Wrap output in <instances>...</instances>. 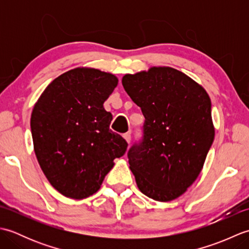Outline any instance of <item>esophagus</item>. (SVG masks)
Here are the masks:
<instances>
[{
  "mask_svg": "<svg viewBox=\"0 0 249 249\" xmlns=\"http://www.w3.org/2000/svg\"><path fill=\"white\" fill-rule=\"evenodd\" d=\"M123 137H124V139L126 140V142H127V143L129 144L130 143V139H131V135L129 133H126V134L123 135Z\"/></svg>",
  "mask_w": 249,
  "mask_h": 249,
  "instance_id": "34e87169",
  "label": "esophagus"
}]
</instances>
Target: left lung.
<instances>
[{"mask_svg": "<svg viewBox=\"0 0 249 249\" xmlns=\"http://www.w3.org/2000/svg\"><path fill=\"white\" fill-rule=\"evenodd\" d=\"M122 84L145 119L142 140L127 153L137 186L156 201L177 199L198 178L214 141L209 95L171 67L128 73Z\"/></svg>", "mask_w": 249, "mask_h": 249, "instance_id": "1", "label": "left lung"}]
</instances>
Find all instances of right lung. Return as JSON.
Masks as SVG:
<instances>
[{"mask_svg": "<svg viewBox=\"0 0 249 249\" xmlns=\"http://www.w3.org/2000/svg\"><path fill=\"white\" fill-rule=\"evenodd\" d=\"M118 81L112 73L75 68L55 78L32 111L37 160L52 186L68 198L96 193L114 158L127 150L123 137L110 129L112 114L104 108Z\"/></svg>", "mask_w": 249, "mask_h": 249, "instance_id": "right-lung-1", "label": "right lung"}]
</instances>
